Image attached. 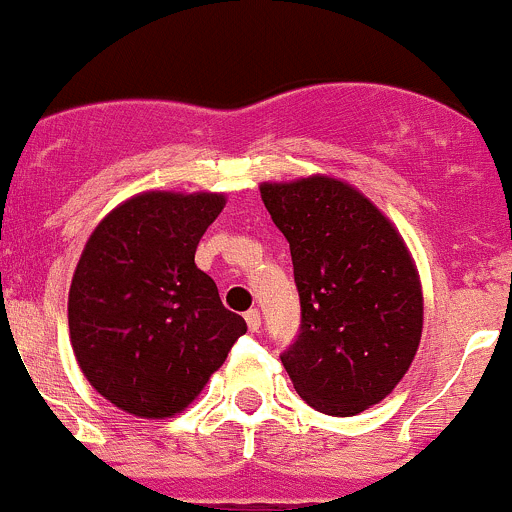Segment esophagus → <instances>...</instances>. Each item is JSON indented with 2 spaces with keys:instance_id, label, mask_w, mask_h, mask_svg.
I'll return each mask as SVG.
<instances>
[{
  "instance_id": "1",
  "label": "esophagus",
  "mask_w": 512,
  "mask_h": 512,
  "mask_svg": "<svg viewBox=\"0 0 512 512\" xmlns=\"http://www.w3.org/2000/svg\"><path fill=\"white\" fill-rule=\"evenodd\" d=\"M244 320H246V325H249L251 333H258V328H261V313H258L256 308H251L249 313L244 315Z\"/></svg>"
}]
</instances>
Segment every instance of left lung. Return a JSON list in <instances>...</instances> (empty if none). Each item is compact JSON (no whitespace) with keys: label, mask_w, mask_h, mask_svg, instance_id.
<instances>
[{"label":"left lung","mask_w":512,"mask_h":512,"mask_svg":"<svg viewBox=\"0 0 512 512\" xmlns=\"http://www.w3.org/2000/svg\"><path fill=\"white\" fill-rule=\"evenodd\" d=\"M291 244L300 328L281 362L305 402L352 416L382 402L421 340V286L402 236L367 197L330 177L263 184Z\"/></svg>","instance_id":"left-lung-1"}]
</instances>
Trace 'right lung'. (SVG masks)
I'll return each mask as SVG.
<instances>
[{
	"label": "right lung",
	"mask_w": 512,
	"mask_h": 512,
	"mask_svg": "<svg viewBox=\"0 0 512 512\" xmlns=\"http://www.w3.org/2000/svg\"><path fill=\"white\" fill-rule=\"evenodd\" d=\"M221 194L145 192L98 224L83 249L68 330L88 382L123 412H182L224 365L246 320L194 266Z\"/></svg>",
	"instance_id": "right-lung-1"
}]
</instances>
